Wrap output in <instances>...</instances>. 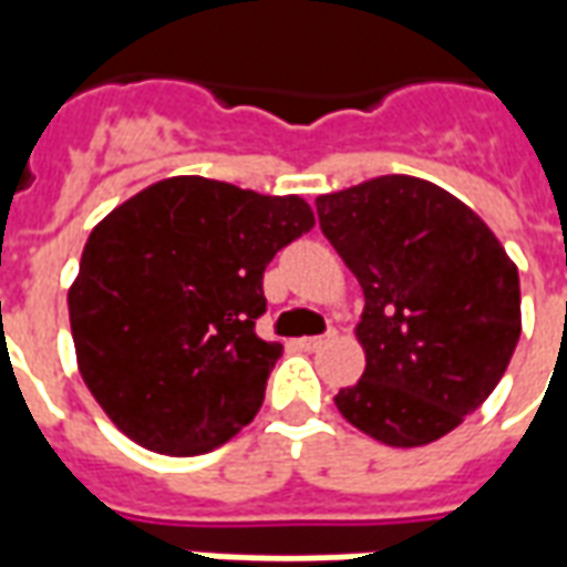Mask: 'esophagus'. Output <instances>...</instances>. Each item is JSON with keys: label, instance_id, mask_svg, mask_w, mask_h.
Masks as SVG:
<instances>
[{"label": "esophagus", "instance_id": "34e87169", "mask_svg": "<svg viewBox=\"0 0 567 567\" xmlns=\"http://www.w3.org/2000/svg\"><path fill=\"white\" fill-rule=\"evenodd\" d=\"M333 337V331H328V333H316V337H303V340H300V349H307V352H319L321 346L328 343V340H331Z\"/></svg>", "mask_w": 567, "mask_h": 567}]
</instances>
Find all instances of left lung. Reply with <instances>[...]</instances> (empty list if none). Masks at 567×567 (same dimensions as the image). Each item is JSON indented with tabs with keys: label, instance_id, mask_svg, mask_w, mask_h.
<instances>
[{
	"label": "left lung",
	"instance_id": "1",
	"mask_svg": "<svg viewBox=\"0 0 567 567\" xmlns=\"http://www.w3.org/2000/svg\"><path fill=\"white\" fill-rule=\"evenodd\" d=\"M364 291L361 380L333 398L349 425L389 446H425L486 401L519 343V272L450 190L380 175L316 199Z\"/></svg>",
	"mask_w": 567,
	"mask_h": 567
}]
</instances>
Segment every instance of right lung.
Returning <instances> with one entry per match:
<instances>
[{
    "mask_svg": "<svg viewBox=\"0 0 567 567\" xmlns=\"http://www.w3.org/2000/svg\"><path fill=\"white\" fill-rule=\"evenodd\" d=\"M312 224L300 197L175 175L93 227L69 321L81 377L130 440L199 455L258 416L282 355L255 333L264 270Z\"/></svg>",
    "mask_w": 567,
    "mask_h": 567,
    "instance_id": "right-lung-1",
    "label": "right lung"
}]
</instances>
